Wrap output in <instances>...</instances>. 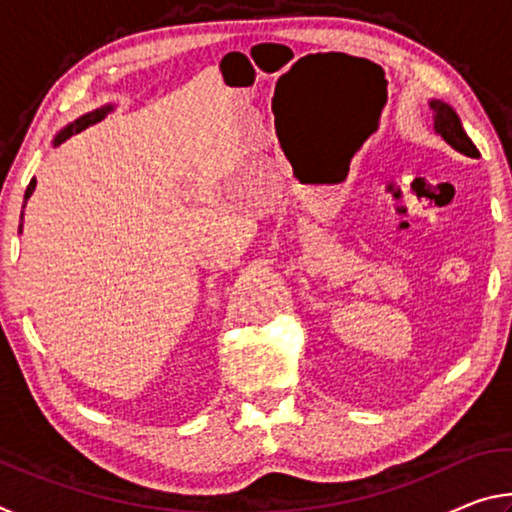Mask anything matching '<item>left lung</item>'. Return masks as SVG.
Here are the masks:
<instances>
[{"instance_id": "left-lung-1", "label": "left lung", "mask_w": 512, "mask_h": 512, "mask_svg": "<svg viewBox=\"0 0 512 512\" xmlns=\"http://www.w3.org/2000/svg\"><path fill=\"white\" fill-rule=\"evenodd\" d=\"M429 108H431V121H433V131H436V135L443 137L454 151L467 155V158H479V149H476L470 137H467L465 128L461 124V117L456 115V110L440 99H431Z\"/></svg>"}]
</instances>
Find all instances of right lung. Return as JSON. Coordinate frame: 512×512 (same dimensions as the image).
Returning a JSON list of instances; mask_svg holds the SVG:
<instances>
[{"instance_id": "add662e5", "label": "right lung", "mask_w": 512, "mask_h": 512, "mask_svg": "<svg viewBox=\"0 0 512 512\" xmlns=\"http://www.w3.org/2000/svg\"><path fill=\"white\" fill-rule=\"evenodd\" d=\"M115 110V106H112V103H108V106H101V108H97V110H92V112H85V115H81L79 119H74L72 124H67L63 131H60L56 137H54V146H60L63 144L65 140H69V137L72 135H76V133H81V131H85V128L88 126H94V124H99V121L108 115V112H112ZM33 189H36V178L31 180L29 183V187H27V194H24V205H22V216H24V207H27V201L31 198V194H33ZM20 232H22V223H20Z\"/></svg>"}]
</instances>
